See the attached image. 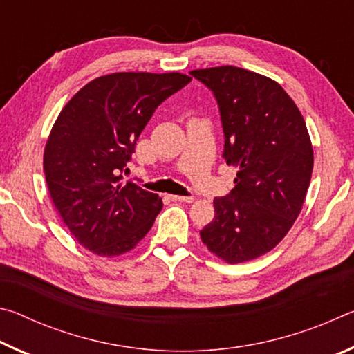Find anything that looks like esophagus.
Returning a JSON list of instances; mask_svg holds the SVG:
<instances>
[{
	"label": "esophagus",
	"mask_w": 354,
	"mask_h": 354,
	"mask_svg": "<svg viewBox=\"0 0 354 354\" xmlns=\"http://www.w3.org/2000/svg\"><path fill=\"white\" fill-rule=\"evenodd\" d=\"M171 201H184V203H192L195 198L194 196H181V195H170Z\"/></svg>",
	"instance_id": "1"
}]
</instances>
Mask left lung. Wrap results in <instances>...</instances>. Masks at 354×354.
Returning <instances> with one entry per match:
<instances>
[{
  "instance_id": "left-lung-1",
  "label": "left lung",
  "mask_w": 354,
  "mask_h": 354,
  "mask_svg": "<svg viewBox=\"0 0 354 354\" xmlns=\"http://www.w3.org/2000/svg\"><path fill=\"white\" fill-rule=\"evenodd\" d=\"M190 75L212 92L223 128V159L237 167L236 187L214 198L201 241L230 263L268 253L283 241L306 198L314 153L306 123L284 88L225 65Z\"/></svg>"
}]
</instances>
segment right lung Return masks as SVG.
<instances>
[{
	"label": "right lung",
	"mask_w": 354,
	"mask_h": 354,
	"mask_svg": "<svg viewBox=\"0 0 354 354\" xmlns=\"http://www.w3.org/2000/svg\"><path fill=\"white\" fill-rule=\"evenodd\" d=\"M181 73H112L84 86L59 113L44 169L51 200L76 241L98 256L133 250L162 200L122 173L159 104L181 91Z\"/></svg>",
	"instance_id": "obj_1"
}]
</instances>
